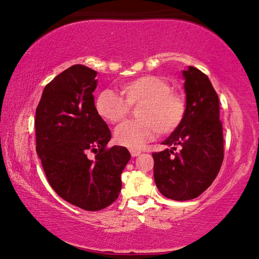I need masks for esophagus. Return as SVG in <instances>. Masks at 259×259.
Here are the masks:
<instances>
[{
    "label": "esophagus",
    "mask_w": 259,
    "mask_h": 259,
    "mask_svg": "<svg viewBox=\"0 0 259 259\" xmlns=\"http://www.w3.org/2000/svg\"><path fill=\"white\" fill-rule=\"evenodd\" d=\"M129 151H130V154H131V156H133V157H136V156L141 154V150H138V149H136V148H130Z\"/></svg>",
    "instance_id": "obj_1"
}]
</instances>
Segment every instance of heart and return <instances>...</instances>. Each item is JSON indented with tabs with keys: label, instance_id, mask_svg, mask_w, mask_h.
<instances>
[{
	"label": "heart",
	"instance_id": "heart-1",
	"mask_svg": "<svg viewBox=\"0 0 259 259\" xmlns=\"http://www.w3.org/2000/svg\"><path fill=\"white\" fill-rule=\"evenodd\" d=\"M121 94L110 89L98 94L95 102L97 114L105 122L117 124L130 114L133 107H138V119L128 121L115 131L118 144L138 148L152 140L155 135H170L183 123L187 115V101L183 95L171 88L165 78L144 75L124 82Z\"/></svg>",
	"mask_w": 259,
	"mask_h": 259
}]
</instances>
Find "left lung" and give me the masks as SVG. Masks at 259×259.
<instances>
[{
  "label": "left lung",
  "mask_w": 259,
  "mask_h": 259,
  "mask_svg": "<svg viewBox=\"0 0 259 259\" xmlns=\"http://www.w3.org/2000/svg\"><path fill=\"white\" fill-rule=\"evenodd\" d=\"M183 76L187 115L180 128L163 142L171 149L152 154L156 185L163 196L174 201L198 197L212 184L224 158L216 90L197 68L189 67Z\"/></svg>",
  "instance_id": "1"
}]
</instances>
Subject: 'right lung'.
<instances>
[{
    "mask_svg": "<svg viewBox=\"0 0 259 259\" xmlns=\"http://www.w3.org/2000/svg\"><path fill=\"white\" fill-rule=\"evenodd\" d=\"M97 72L82 64L49 82L36 108V152L50 187L68 203L87 211L104 209L118 198L121 174L130 159L111 138L95 107ZM95 154L89 160L88 152Z\"/></svg>",
    "mask_w": 259,
    "mask_h": 259,
    "instance_id": "obj_1",
    "label": "right lung"
}]
</instances>
